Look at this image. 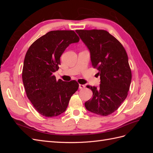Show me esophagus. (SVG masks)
Returning <instances> with one entry per match:
<instances>
[{
	"label": "esophagus",
	"mask_w": 153,
	"mask_h": 153,
	"mask_svg": "<svg viewBox=\"0 0 153 153\" xmlns=\"http://www.w3.org/2000/svg\"><path fill=\"white\" fill-rule=\"evenodd\" d=\"M85 87V86L84 85H83V84H79V89H84Z\"/></svg>",
	"instance_id": "1"
}]
</instances>
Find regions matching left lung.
<instances>
[{
    "label": "left lung",
    "mask_w": 153,
    "mask_h": 153,
    "mask_svg": "<svg viewBox=\"0 0 153 153\" xmlns=\"http://www.w3.org/2000/svg\"><path fill=\"white\" fill-rule=\"evenodd\" d=\"M90 51L92 66L98 70V88L87 85L92 98L85 103L87 110L106 116L126 98L131 82L128 55L122 44L105 30H76Z\"/></svg>",
    "instance_id": "1"
}]
</instances>
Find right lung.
Instances as JSON below:
<instances>
[{
    "mask_svg": "<svg viewBox=\"0 0 153 153\" xmlns=\"http://www.w3.org/2000/svg\"><path fill=\"white\" fill-rule=\"evenodd\" d=\"M73 30H52L32 43L26 53L22 80L27 98L38 112L52 117L66 110L78 90L75 80H57L53 73L61 65L60 57L68 46L79 41Z\"/></svg>",
    "mask_w": 153,
    "mask_h": 153,
    "instance_id": "add662e5",
    "label": "right lung"
}]
</instances>
